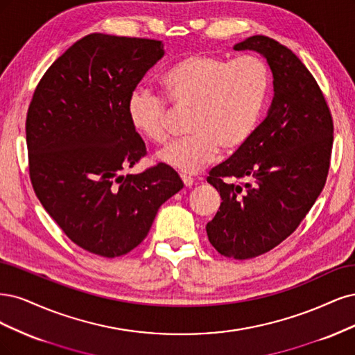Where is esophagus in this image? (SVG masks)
<instances>
[{
  "mask_svg": "<svg viewBox=\"0 0 355 355\" xmlns=\"http://www.w3.org/2000/svg\"><path fill=\"white\" fill-rule=\"evenodd\" d=\"M181 180H182V182H184L186 187H191L193 182H194V180L191 177H189V175H181Z\"/></svg>",
  "mask_w": 355,
  "mask_h": 355,
  "instance_id": "obj_1",
  "label": "esophagus"
}]
</instances>
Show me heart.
I'll return each instance as SVG.
<instances>
[{"mask_svg":"<svg viewBox=\"0 0 355 355\" xmlns=\"http://www.w3.org/2000/svg\"><path fill=\"white\" fill-rule=\"evenodd\" d=\"M166 97L177 109H191L189 137L157 155L165 165L184 174L207 168L220 152H233L254 135L271 87L267 63L257 55L228 60L214 54H191L162 76ZM132 127L155 144L169 137L171 109L164 97L146 88L128 100Z\"/></svg>","mask_w":355,"mask_h":355,"instance_id":"1","label":"heart"}]
</instances>
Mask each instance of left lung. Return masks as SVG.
<instances>
[{
  "label": "left lung",
  "instance_id": "1",
  "mask_svg": "<svg viewBox=\"0 0 355 355\" xmlns=\"http://www.w3.org/2000/svg\"><path fill=\"white\" fill-rule=\"evenodd\" d=\"M233 49L264 57L274 97L254 135L209 173L223 202L207 233L221 255L248 259L282 243L311 209L327 178L334 122L315 79L288 47L254 35Z\"/></svg>",
  "mask_w": 355,
  "mask_h": 355
}]
</instances>
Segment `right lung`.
I'll return each instance as SVG.
<instances>
[{
    "mask_svg": "<svg viewBox=\"0 0 355 355\" xmlns=\"http://www.w3.org/2000/svg\"><path fill=\"white\" fill-rule=\"evenodd\" d=\"M165 54L162 41L91 33L45 72L26 118L29 174L44 209L73 243L106 258L139 246L184 184L157 164L123 175L146 155L128 100Z\"/></svg>",
    "mask_w": 355,
    "mask_h": 355,
    "instance_id": "right-lung-1",
    "label": "right lung"
}]
</instances>
